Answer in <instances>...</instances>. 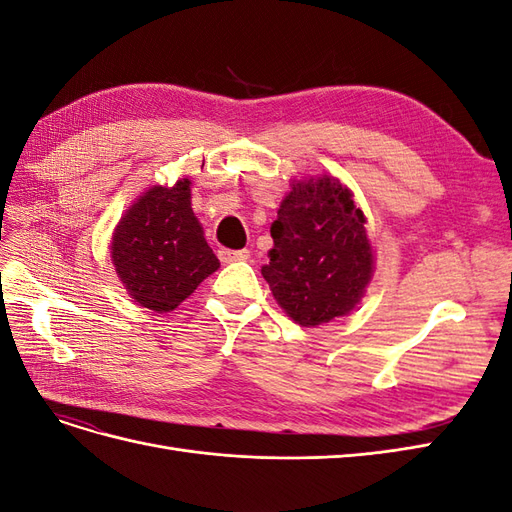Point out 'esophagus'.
<instances>
[{"mask_svg": "<svg viewBox=\"0 0 512 512\" xmlns=\"http://www.w3.org/2000/svg\"><path fill=\"white\" fill-rule=\"evenodd\" d=\"M218 256L222 262H237V260L250 258V250H228V247H220Z\"/></svg>", "mask_w": 512, "mask_h": 512, "instance_id": "1", "label": "esophagus"}]
</instances>
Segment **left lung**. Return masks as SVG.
<instances>
[{
  "mask_svg": "<svg viewBox=\"0 0 512 512\" xmlns=\"http://www.w3.org/2000/svg\"><path fill=\"white\" fill-rule=\"evenodd\" d=\"M365 222L335 177L292 183L271 224L273 250L262 277L277 305L301 327L346 316L361 301L374 273Z\"/></svg>",
  "mask_w": 512,
  "mask_h": 512,
  "instance_id": "8db88e82",
  "label": "left lung"
}]
</instances>
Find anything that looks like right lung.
I'll return each mask as SVG.
<instances>
[{"mask_svg": "<svg viewBox=\"0 0 512 512\" xmlns=\"http://www.w3.org/2000/svg\"><path fill=\"white\" fill-rule=\"evenodd\" d=\"M190 198V179L173 188L153 185L113 232L111 258L121 284L138 305L158 314L173 312L220 267Z\"/></svg>", "mask_w": 512, "mask_h": 512, "instance_id": "1", "label": "right lung"}]
</instances>
